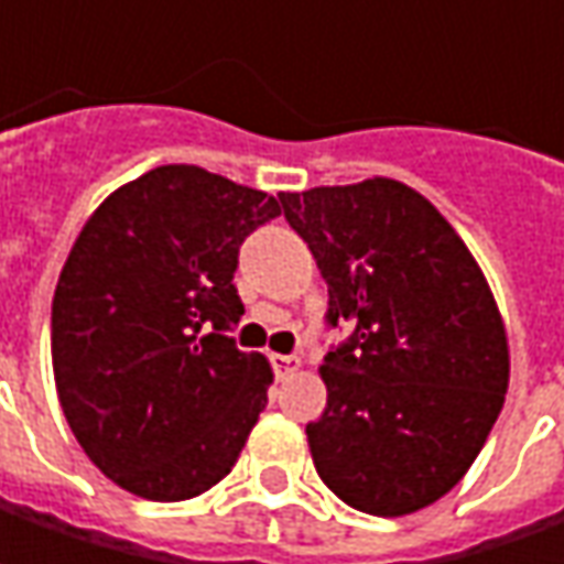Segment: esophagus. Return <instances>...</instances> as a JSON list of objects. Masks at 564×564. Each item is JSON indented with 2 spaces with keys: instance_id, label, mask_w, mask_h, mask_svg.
Returning a JSON list of instances; mask_svg holds the SVG:
<instances>
[{
  "instance_id": "esophagus-1",
  "label": "esophagus",
  "mask_w": 564,
  "mask_h": 564,
  "mask_svg": "<svg viewBox=\"0 0 564 564\" xmlns=\"http://www.w3.org/2000/svg\"><path fill=\"white\" fill-rule=\"evenodd\" d=\"M272 370H275V377H289L292 370H297V364L301 358H294V355H270Z\"/></svg>"
}]
</instances>
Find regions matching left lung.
Here are the masks:
<instances>
[{"label": "left lung", "instance_id": "1", "mask_svg": "<svg viewBox=\"0 0 564 564\" xmlns=\"http://www.w3.org/2000/svg\"><path fill=\"white\" fill-rule=\"evenodd\" d=\"M329 289L316 474L367 514H411L455 487L509 389L487 279L440 209L392 178L279 194Z\"/></svg>", "mask_w": 564, "mask_h": 564}]
</instances>
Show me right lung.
<instances>
[{
    "mask_svg": "<svg viewBox=\"0 0 564 564\" xmlns=\"http://www.w3.org/2000/svg\"><path fill=\"white\" fill-rule=\"evenodd\" d=\"M275 197L197 165H160L87 219L53 297L65 421L121 489L182 502L235 467L272 370L228 336L245 314L238 250Z\"/></svg>",
    "mask_w": 564,
    "mask_h": 564,
    "instance_id": "obj_1",
    "label": "right lung"
}]
</instances>
